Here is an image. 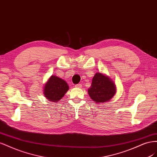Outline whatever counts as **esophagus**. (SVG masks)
<instances>
[{
	"label": "esophagus",
	"mask_w": 157,
	"mask_h": 157,
	"mask_svg": "<svg viewBox=\"0 0 157 157\" xmlns=\"http://www.w3.org/2000/svg\"><path fill=\"white\" fill-rule=\"evenodd\" d=\"M75 87H76V88H82V84H76V85H75Z\"/></svg>",
	"instance_id": "esophagus-1"
}]
</instances>
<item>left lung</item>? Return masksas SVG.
<instances>
[{"label": "left lung", "instance_id": "8db88e82", "mask_svg": "<svg viewBox=\"0 0 157 157\" xmlns=\"http://www.w3.org/2000/svg\"><path fill=\"white\" fill-rule=\"evenodd\" d=\"M116 92L117 87L113 80L107 75L99 72L95 74L91 86L88 90L89 96L96 103L110 101Z\"/></svg>", "mask_w": 157, "mask_h": 157}]
</instances>
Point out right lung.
<instances>
[{
  "label": "right lung",
  "instance_id": "right-lung-1",
  "mask_svg": "<svg viewBox=\"0 0 157 157\" xmlns=\"http://www.w3.org/2000/svg\"><path fill=\"white\" fill-rule=\"evenodd\" d=\"M69 88L67 83L63 79L52 75L44 84L43 94L48 100L56 103L61 100Z\"/></svg>",
  "mask_w": 157,
  "mask_h": 157
}]
</instances>
